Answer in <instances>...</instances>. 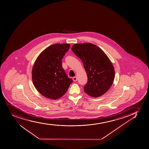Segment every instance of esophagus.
<instances>
[{"label": "esophagus", "mask_w": 149, "mask_h": 149, "mask_svg": "<svg viewBox=\"0 0 149 149\" xmlns=\"http://www.w3.org/2000/svg\"><path fill=\"white\" fill-rule=\"evenodd\" d=\"M73 80L74 82H76L77 80V78L76 77H74L73 78Z\"/></svg>", "instance_id": "obj_1"}]
</instances>
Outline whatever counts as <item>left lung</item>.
Segmentation results:
<instances>
[{"mask_svg": "<svg viewBox=\"0 0 149 149\" xmlns=\"http://www.w3.org/2000/svg\"><path fill=\"white\" fill-rule=\"evenodd\" d=\"M71 50L81 59L87 74L85 93L93 97L104 95L110 88L115 75L109 58L100 48L90 43L76 44Z\"/></svg>", "mask_w": 149, "mask_h": 149, "instance_id": "1", "label": "left lung"}]
</instances>
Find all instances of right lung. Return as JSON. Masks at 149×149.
<instances>
[{"instance_id": "obj_1", "label": "right lung", "mask_w": 149, "mask_h": 149, "mask_svg": "<svg viewBox=\"0 0 149 149\" xmlns=\"http://www.w3.org/2000/svg\"><path fill=\"white\" fill-rule=\"evenodd\" d=\"M70 45L54 44L42 52L32 70V82L37 91L45 97L58 99L66 93L72 80L67 77L62 61Z\"/></svg>"}]
</instances>
